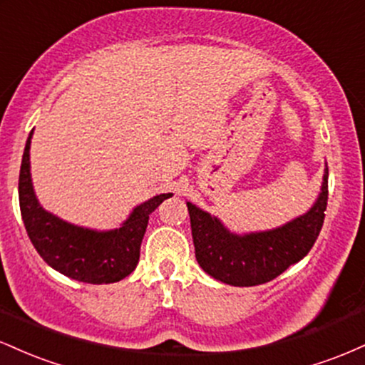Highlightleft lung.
Returning <instances> with one entry per match:
<instances>
[{
    "label": "left lung",
    "mask_w": 365,
    "mask_h": 365,
    "mask_svg": "<svg viewBox=\"0 0 365 365\" xmlns=\"http://www.w3.org/2000/svg\"><path fill=\"white\" fill-rule=\"evenodd\" d=\"M326 204L328 168L314 206L305 215L267 232L237 235L217 217L187 202L197 262L209 276L232 287L271 282L312 249L324 223Z\"/></svg>",
    "instance_id": "8db88e82"
}]
</instances>
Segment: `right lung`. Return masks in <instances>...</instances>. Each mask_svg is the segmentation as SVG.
Wrapping results in <instances>:
<instances>
[{"mask_svg":"<svg viewBox=\"0 0 365 365\" xmlns=\"http://www.w3.org/2000/svg\"><path fill=\"white\" fill-rule=\"evenodd\" d=\"M31 139L19 178L20 212L32 245L53 269L77 282L103 284L123 279L137 267L149 215L173 194H159L137 206L120 228L110 232L82 228L41 207L31 178Z\"/></svg>","mask_w":365,"mask_h":365,"instance_id":"right-lung-1","label":"right lung"}]
</instances>
